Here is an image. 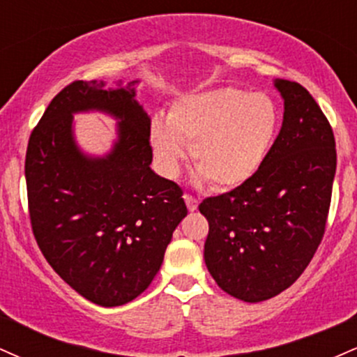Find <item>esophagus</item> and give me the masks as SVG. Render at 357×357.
I'll list each match as a JSON object with an SVG mask.
<instances>
[{
	"label": "esophagus",
	"mask_w": 357,
	"mask_h": 357,
	"mask_svg": "<svg viewBox=\"0 0 357 357\" xmlns=\"http://www.w3.org/2000/svg\"><path fill=\"white\" fill-rule=\"evenodd\" d=\"M183 198H184V202H186L188 210H190V211H196V210H198V199H196L195 196L184 195Z\"/></svg>",
	"instance_id": "esophagus-1"
}]
</instances>
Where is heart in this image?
<instances>
[{"label":"heart","mask_w":357,"mask_h":357,"mask_svg":"<svg viewBox=\"0 0 357 357\" xmlns=\"http://www.w3.org/2000/svg\"><path fill=\"white\" fill-rule=\"evenodd\" d=\"M277 104L264 92L221 87L188 93L171 104L166 122L151 126V147L161 173L174 178L186 149L196 181L216 190L248 183L264 166L278 130Z\"/></svg>","instance_id":"obj_1"}]
</instances>
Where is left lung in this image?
I'll use <instances>...</instances> for the list:
<instances>
[{
	"instance_id": "obj_1",
	"label": "left lung",
	"mask_w": 357,
	"mask_h": 357,
	"mask_svg": "<svg viewBox=\"0 0 357 357\" xmlns=\"http://www.w3.org/2000/svg\"><path fill=\"white\" fill-rule=\"evenodd\" d=\"M284 121L264 166L248 183L206 198L204 264L243 302H261L301 277L326 230L335 174L333 129L297 82L275 79Z\"/></svg>"
}]
</instances>
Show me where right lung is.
Wrapping results in <instances>:
<instances>
[{"label": "right lung", "instance_id": "obj_1", "mask_svg": "<svg viewBox=\"0 0 357 357\" xmlns=\"http://www.w3.org/2000/svg\"><path fill=\"white\" fill-rule=\"evenodd\" d=\"M77 80L50 102L30 136L24 161L33 235L43 257L75 292L116 307L149 287L166 247L188 215L178 184L151 169V117L136 85ZM116 118L109 153H85L75 113Z\"/></svg>", "mask_w": 357, "mask_h": 357}]
</instances>
